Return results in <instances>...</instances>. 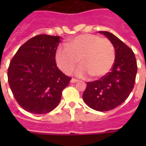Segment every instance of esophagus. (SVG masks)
<instances>
[{
    "mask_svg": "<svg viewBox=\"0 0 146 146\" xmlns=\"http://www.w3.org/2000/svg\"><path fill=\"white\" fill-rule=\"evenodd\" d=\"M79 82V80H76V79H74V78H72L70 80L71 83H75V82Z\"/></svg>",
    "mask_w": 146,
    "mask_h": 146,
    "instance_id": "34e87169",
    "label": "esophagus"
}]
</instances>
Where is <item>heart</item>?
Segmentation results:
<instances>
[{
  "label": "heart",
  "instance_id": "b5f03b06",
  "mask_svg": "<svg viewBox=\"0 0 146 146\" xmlns=\"http://www.w3.org/2000/svg\"><path fill=\"white\" fill-rule=\"evenodd\" d=\"M115 57V48L111 41L93 34L71 38L67 47H58L55 54L57 66L64 73H72L80 61L81 66L76 74L80 77L90 75L95 79L103 77L111 71Z\"/></svg>",
  "mask_w": 146,
  "mask_h": 146
}]
</instances>
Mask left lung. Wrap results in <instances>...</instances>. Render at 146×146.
<instances>
[{"instance_id": "8db88e82", "label": "left lung", "mask_w": 146, "mask_h": 146, "mask_svg": "<svg viewBox=\"0 0 146 146\" xmlns=\"http://www.w3.org/2000/svg\"><path fill=\"white\" fill-rule=\"evenodd\" d=\"M114 45L115 62L111 72L98 80L87 82L82 98L98 111H108L125 102L133 89L137 64L133 51L112 33L100 31Z\"/></svg>"}]
</instances>
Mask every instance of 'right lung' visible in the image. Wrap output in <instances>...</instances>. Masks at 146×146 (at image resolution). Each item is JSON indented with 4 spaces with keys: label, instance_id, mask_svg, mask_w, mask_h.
I'll list each match as a JSON object with an SVG mask.
<instances>
[{
    "label": "right lung",
    "instance_id": "add662e5",
    "mask_svg": "<svg viewBox=\"0 0 146 146\" xmlns=\"http://www.w3.org/2000/svg\"><path fill=\"white\" fill-rule=\"evenodd\" d=\"M60 36L38 35L22 45L10 63L8 82L15 99L28 112L44 114L58 105L70 81L57 68Z\"/></svg>",
    "mask_w": 146,
    "mask_h": 146
}]
</instances>
